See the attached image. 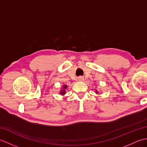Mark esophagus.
Instances as JSON below:
<instances>
[{
  "mask_svg": "<svg viewBox=\"0 0 147 147\" xmlns=\"http://www.w3.org/2000/svg\"><path fill=\"white\" fill-rule=\"evenodd\" d=\"M78 80H79L80 82H83V78H79Z\"/></svg>",
  "mask_w": 147,
  "mask_h": 147,
  "instance_id": "esophagus-1",
  "label": "esophagus"
}]
</instances>
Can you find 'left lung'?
I'll use <instances>...</instances> for the list:
<instances>
[{
    "label": "left lung",
    "instance_id": "8db88e82",
    "mask_svg": "<svg viewBox=\"0 0 147 147\" xmlns=\"http://www.w3.org/2000/svg\"><path fill=\"white\" fill-rule=\"evenodd\" d=\"M96 93H98V92H96Z\"/></svg>",
    "mask_w": 147,
    "mask_h": 147
}]
</instances>
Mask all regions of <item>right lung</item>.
<instances>
[{"instance_id": "right-lung-1", "label": "right lung", "mask_w": 147, "mask_h": 147, "mask_svg": "<svg viewBox=\"0 0 147 147\" xmlns=\"http://www.w3.org/2000/svg\"><path fill=\"white\" fill-rule=\"evenodd\" d=\"M66 88H67V85H64V90H62V91L61 92V94H62V95L64 94V93H65V89Z\"/></svg>"}]
</instances>
